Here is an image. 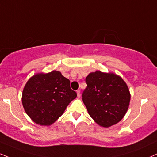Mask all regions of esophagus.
Listing matches in <instances>:
<instances>
[{"label":"esophagus","instance_id":"obj_1","mask_svg":"<svg viewBox=\"0 0 157 157\" xmlns=\"http://www.w3.org/2000/svg\"><path fill=\"white\" fill-rule=\"evenodd\" d=\"M77 97H78V98H80V90H77Z\"/></svg>","mask_w":157,"mask_h":157}]
</instances>
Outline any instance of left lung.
Here are the masks:
<instances>
[{
	"label": "left lung",
	"instance_id": "1",
	"mask_svg": "<svg viewBox=\"0 0 157 157\" xmlns=\"http://www.w3.org/2000/svg\"><path fill=\"white\" fill-rule=\"evenodd\" d=\"M85 82L82 101L95 122L104 128L120 122L130 101V91L124 80L113 73L96 71L87 76Z\"/></svg>",
	"mask_w": 157,
	"mask_h": 157
}]
</instances>
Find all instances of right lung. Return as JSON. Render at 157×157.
<instances>
[{
  "label": "right lung",
  "mask_w": 157,
  "mask_h": 157,
  "mask_svg": "<svg viewBox=\"0 0 157 157\" xmlns=\"http://www.w3.org/2000/svg\"><path fill=\"white\" fill-rule=\"evenodd\" d=\"M77 93L70 88V81L58 71L37 74L25 85L22 104L33 122L50 125L62 115Z\"/></svg>",
  "instance_id": "obj_1"
}]
</instances>
